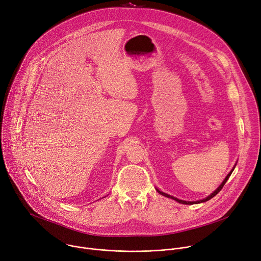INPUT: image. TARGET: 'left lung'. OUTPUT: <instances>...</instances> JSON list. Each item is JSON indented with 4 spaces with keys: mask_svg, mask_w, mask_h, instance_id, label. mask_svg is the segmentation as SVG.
Listing matches in <instances>:
<instances>
[{
    "mask_svg": "<svg viewBox=\"0 0 261 261\" xmlns=\"http://www.w3.org/2000/svg\"><path fill=\"white\" fill-rule=\"evenodd\" d=\"M232 171H233V169L227 174V176L225 177V179L223 180V182L219 186V187L210 195V196H207L206 198H204V199H201V200H198V201H185V200H180V199H177V198H175V197H173V196H170V195H168V194H166V193H164V192H161L160 190H158V189H156L157 191H158V193H160L161 195H163V196H165V197H168V198H172V199H174V200H176L177 202H179V203H182V204H193V203H200V202H204V201H207V200H210L211 198H213L214 196H216L221 190H222V188L224 187V185H225V182L227 181V179L229 178V176H230V174L232 173Z\"/></svg>",
    "mask_w": 261,
    "mask_h": 261,
    "instance_id": "left-lung-1",
    "label": "left lung"
}]
</instances>
